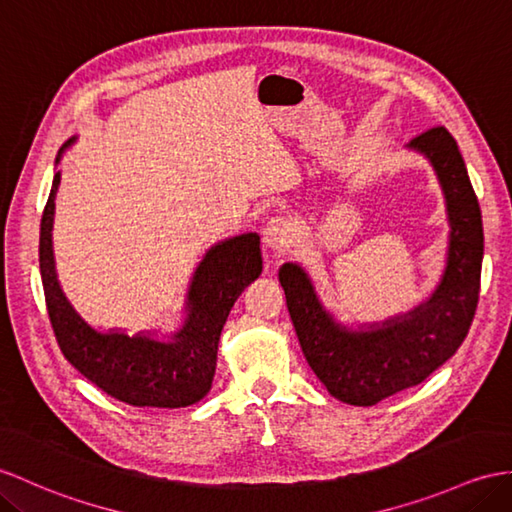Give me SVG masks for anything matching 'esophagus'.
<instances>
[{
	"label": "esophagus",
	"mask_w": 512,
	"mask_h": 512,
	"mask_svg": "<svg viewBox=\"0 0 512 512\" xmlns=\"http://www.w3.org/2000/svg\"><path fill=\"white\" fill-rule=\"evenodd\" d=\"M294 240L292 224L285 218H272L264 229V244L266 251L272 255H281L290 248Z\"/></svg>",
	"instance_id": "esophagus-1"
}]
</instances>
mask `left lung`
I'll list each match as a JSON object with an SVG mask.
<instances>
[{
  "label": "left lung",
  "instance_id": "1",
  "mask_svg": "<svg viewBox=\"0 0 512 512\" xmlns=\"http://www.w3.org/2000/svg\"><path fill=\"white\" fill-rule=\"evenodd\" d=\"M443 189L449 242L443 277L427 301L384 323L349 327L318 299L301 264H283L279 281L307 364L331 397L349 406H375L421 384L467 338L480 294L484 231L478 198L456 139L436 126L414 137Z\"/></svg>",
  "mask_w": 512,
  "mask_h": 512
}]
</instances>
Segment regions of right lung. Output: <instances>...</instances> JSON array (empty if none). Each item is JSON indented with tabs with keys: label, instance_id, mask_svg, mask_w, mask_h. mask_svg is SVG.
I'll use <instances>...</instances> for the list:
<instances>
[{
	"label": "right lung",
	"instance_id": "add662e5",
	"mask_svg": "<svg viewBox=\"0 0 512 512\" xmlns=\"http://www.w3.org/2000/svg\"><path fill=\"white\" fill-rule=\"evenodd\" d=\"M74 141L76 137H71L58 150L56 165ZM58 185L61 172L56 170L41 218L39 266L47 314L63 355L106 395L130 406L185 408L200 401L216 375L218 342L231 307L246 285L261 275L259 235L242 233L209 248L194 270L185 320L174 334L100 331L74 310L56 275L52 229Z\"/></svg>",
	"mask_w": 512,
	"mask_h": 512
}]
</instances>
